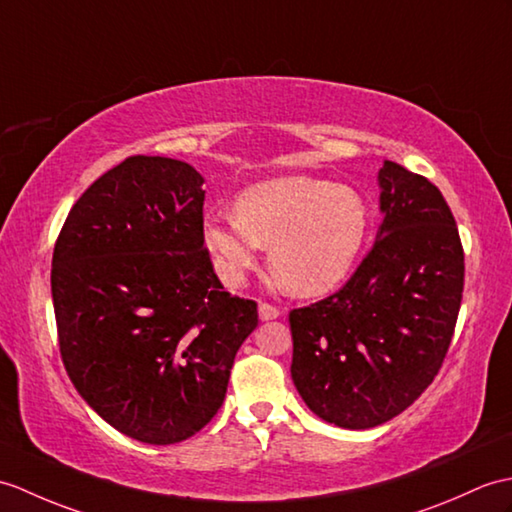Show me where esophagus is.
<instances>
[{
	"mask_svg": "<svg viewBox=\"0 0 512 512\" xmlns=\"http://www.w3.org/2000/svg\"><path fill=\"white\" fill-rule=\"evenodd\" d=\"M281 316V310L270 303H259V318L261 320H275Z\"/></svg>",
	"mask_w": 512,
	"mask_h": 512,
	"instance_id": "esophagus-1",
	"label": "esophagus"
}]
</instances>
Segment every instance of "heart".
<instances>
[{
  "label": "heart",
  "instance_id": "b5f03b06",
  "mask_svg": "<svg viewBox=\"0 0 512 512\" xmlns=\"http://www.w3.org/2000/svg\"><path fill=\"white\" fill-rule=\"evenodd\" d=\"M368 207L347 185L277 176L237 196L235 216H207L202 242L227 285L242 283L261 246L285 290L318 296L347 279L368 237Z\"/></svg>",
  "mask_w": 512,
  "mask_h": 512
}]
</instances>
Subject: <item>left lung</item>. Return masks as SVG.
<instances>
[{
    "instance_id": "8db88e82",
    "label": "left lung",
    "mask_w": 512,
    "mask_h": 512,
    "mask_svg": "<svg viewBox=\"0 0 512 512\" xmlns=\"http://www.w3.org/2000/svg\"><path fill=\"white\" fill-rule=\"evenodd\" d=\"M377 181L384 220L373 248L336 294L290 312L294 386L316 417L347 430L390 421L434 382L465 285L438 187L395 161Z\"/></svg>"
}]
</instances>
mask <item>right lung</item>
Listing matches in <instances>:
<instances>
[{
  "label": "right lung",
  "mask_w": 512,
  "mask_h": 512,
  "mask_svg": "<svg viewBox=\"0 0 512 512\" xmlns=\"http://www.w3.org/2000/svg\"><path fill=\"white\" fill-rule=\"evenodd\" d=\"M202 178L168 157H128L76 205L52 257L58 347L71 384L135 441L200 432L227 395L257 303L231 296L202 242Z\"/></svg>",
  "instance_id": "right-lung-1"
}]
</instances>
